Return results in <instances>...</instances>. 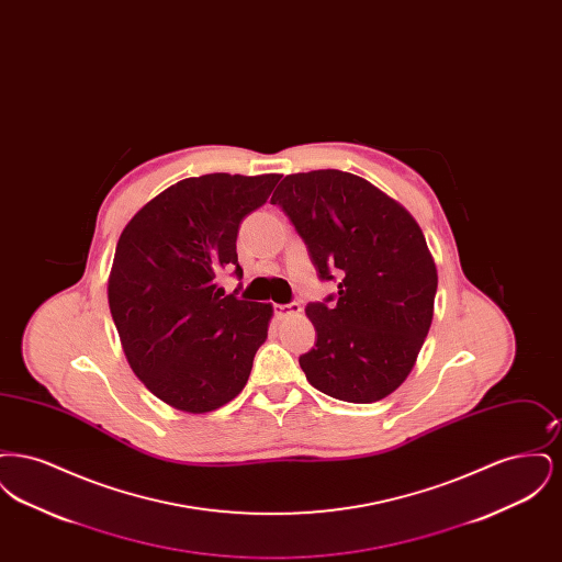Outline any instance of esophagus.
<instances>
[{"instance_id": "esophagus-1", "label": "esophagus", "mask_w": 562, "mask_h": 562, "mask_svg": "<svg viewBox=\"0 0 562 562\" xmlns=\"http://www.w3.org/2000/svg\"><path fill=\"white\" fill-rule=\"evenodd\" d=\"M276 316L278 318H291V316H299L301 314V305L299 303H289V305H273Z\"/></svg>"}]
</instances>
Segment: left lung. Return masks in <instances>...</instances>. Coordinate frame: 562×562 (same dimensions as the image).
<instances>
[{
  "instance_id": "8db88e82",
  "label": "left lung",
  "mask_w": 562,
  "mask_h": 562,
  "mask_svg": "<svg viewBox=\"0 0 562 562\" xmlns=\"http://www.w3.org/2000/svg\"><path fill=\"white\" fill-rule=\"evenodd\" d=\"M271 204L289 214L322 280L339 278L335 303L305 307L318 335L299 358L307 381L337 401L390 396L413 371L434 318L438 271L419 223L344 170L289 175Z\"/></svg>"
}]
</instances>
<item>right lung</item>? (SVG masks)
Segmentation results:
<instances>
[{
	"mask_svg": "<svg viewBox=\"0 0 562 562\" xmlns=\"http://www.w3.org/2000/svg\"><path fill=\"white\" fill-rule=\"evenodd\" d=\"M280 175L189 177L124 227L109 271V310L134 374L168 406L211 413L234 401L268 339L271 303L223 296L241 276L240 221L268 202Z\"/></svg>",
	"mask_w": 562,
	"mask_h": 562,
	"instance_id": "add662e5",
	"label": "right lung"
}]
</instances>
